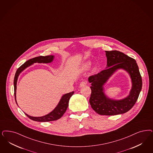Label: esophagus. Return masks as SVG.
<instances>
[{"label":"esophagus","mask_w":153,"mask_h":153,"mask_svg":"<svg viewBox=\"0 0 153 153\" xmlns=\"http://www.w3.org/2000/svg\"><path fill=\"white\" fill-rule=\"evenodd\" d=\"M87 84V82L86 81H82L80 84H79V87H83Z\"/></svg>","instance_id":"esophagus-1"}]
</instances>
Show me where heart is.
<instances>
[{"label":"heart","mask_w":153,"mask_h":153,"mask_svg":"<svg viewBox=\"0 0 153 153\" xmlns=\"http://www.w3.org/2000/svg\"><path fill=\"white\" fill-rule=\"evenodd\" d=\"M91 64V63L90 61H86V62H85L82 65L81 69L82 71H86V70L88 69L89 68ZM98 67L97 66H94V67H93V68L91 69V71L93 72H96L98 71Z\"/></svg>","instance_id":"b5f03b06"}]
</instances>
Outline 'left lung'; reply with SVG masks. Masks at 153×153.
I'll return each instance as SVG.
<instances>
[{
	"label": "left lung",
	"instance_id": "8db88e82",
	"mask_svg": "<svg viewBox=\"0 0 153 153\" xmlns=\"http://www.w3.org/2000/svg\"><path fill=\"white\" fill-rule=\"evenodd\" d=\"M107 67L97 74L90 76L91 93L89 102L91 108L101 115H116L130 110L136 103L142 89V78L136 61L119 51H105ZM118 69H123L131 79L132 88L126 97L121 100L110 99L105 95L104 85Z\"/></svg>",
	"mask_w": 153,
	"mask_h": 153
}]
</instances>
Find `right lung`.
Segmentation results:
<instances>
[{
	"mask_svg": "<svg viewBox=\"0 0 153 153\" xmlns=\"http://www.w3.org/2000/svg\"><path fill=\"white\" fill-rule=\"evenodd\" d=\"M54 59L53 55H48L46 56H40L38 57L32 58L31 59L28 60L25 63L23 64L21 67L17 69L16 71L15 78H14V91H15V97L16 103V85L18 77L20 74L27 67L30 66L34 63H51ZM74 93V91H72L69 93L65 94L62 95L60 100L58 103V105L53 110V111L50 112L49 114L45 116H40V117H34L27 115L26 113L25 114L27 115L29 119L34 121H39V122H47V121H51L53 120H56L60 119L62 116L64 114L67 110L68 106L69 100L70 98L72 97Z\"/></svg>",
	"mask_w": 153,
	"mask_h": 153,
	"instance_id": "right-lung-1",
	"label": "right lung"
}]
</instances>
